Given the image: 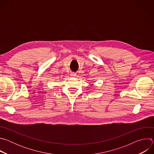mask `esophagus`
Returning <instances> with one entry per match:
<instances>
[{"mask_svg":"<svg viewBox=\"0 0 154 154\" xmlns=\"http://www.w3.org/2000/svg\"><path fill=\"white\" fill-rule=\"evenodd\" d=\"M71 77H75V76H76V74H75V72H72V73L71 74Z\"/></svg>","mask_w":154,"mask_h":154,"instance_id":"1","label":"esophagus"}]
</instances>
